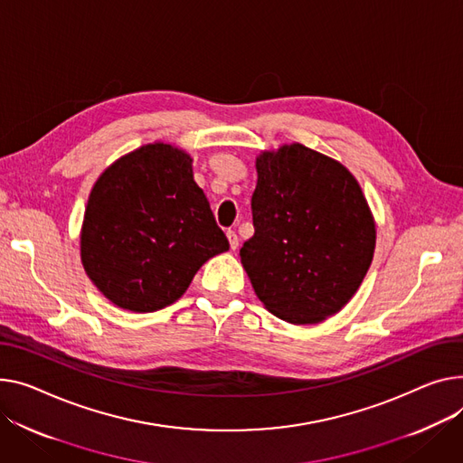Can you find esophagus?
<instances>
[{"instance_id": "esophagus-1", "label": "esophagus", "mask_w": 463, "mask_h": 463, "mask_svg": "<svg viewBox=\"0 0 463 463\" xmlns=\"http://www.w3.org/2000/svg\"><path fill=\"white\" fill-rule=\"evenodd\" d=\"M227 238H229V243H231V250H238V245H240L238 234L234 231H227Z\"/></svg>"}]
</instances>
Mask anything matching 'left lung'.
I'll list each match as a JSON object with an SVG mask.
<instances>
[{"label": "left lung", "mask_w": 463, "mask_h": 463, "mask_svg": "<svg viewBox=\"0 0 463 463\" xmlns=\"http://www.w3.org/2000/svg\"><path fill=\"white\" fill-rule=\"evenodd\" d=\"M255 167V234L241 245V266L271 315L320 324L354 298L371 268V206L341 162L301 143L262 150Z\"/></svg>", "instance_id": "left-lung-1"}]
</instances>
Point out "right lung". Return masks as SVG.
I'll list each match as a JSON object with an SVG mask.
<instances>
[{
	"instance_id": "right-lung-1",
	"label": "right lung",
	"mask_w": 463,
	"mask_h": 463,
	"mask_svg": "<svg viewBox=\"0 0 463 463\" xmlns=\"http://www.w3.org/2000/svg\"><path fill=\"white\" fill-rule=\"evenodd\" d=\"M192 164L186 150L148 143L106 167L90 190L81 264L120 309H164L188 290L208 259L229 250Z\"/></svg>"
}]
</instances>
